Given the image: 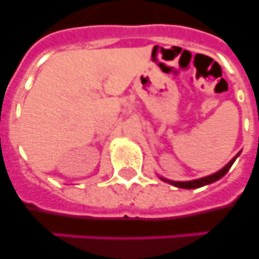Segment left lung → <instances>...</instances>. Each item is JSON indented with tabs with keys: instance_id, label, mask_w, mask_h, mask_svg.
<instances>
[{
	"instance_id": "1",
	"label": "left lung",
	"mask_w": 259,
	"mask_h": 259,
	"mask_svg": "<svg viewBox=\"0 0 259 259\" xmlns=\"http://www.w3.org/2000/svg\"><path fill=\"white\" fill-rule=\"evenodd\" d=\"M239 155H240V153L236 154V155H235L234 158H232L231 160H230V162L222 168V169H220L218 172L213 173V175H209V176L207 177H203V179L193 180V181H170V180L162 179V177H160V179H162L164 182H168V184L173 185V186H176V187H181V189H198V187L205 186V185H209L212 184V182H215L220 179H222V177L229 172V169L231 168V165L234 164V162L236 160V158H238Z\"/></svg>"
}]
</instances>
